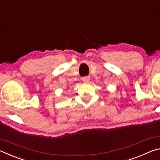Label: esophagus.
Listing matches in <instances>:
<instances>
[{
	"label": "esophagus",
	"instance_id": "34e87169",
	"mask_svg": "<svg viewBox=\"0 0 160 160\" xmlns=\"http://www.w3.org/2000/svg\"><path fill=\"white\" fill-rule=\"evenodd\" d=\"M82 81L84 82H88L90 81V77H84L82 78Z\"/></svg>",
	"mask_w": 160,
	"mask_h": 160
}]
</instances>
